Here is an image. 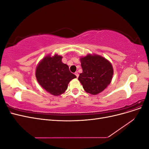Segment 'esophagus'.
<instances>
[{"label":"esophagus","mask_w":149,"mask_h":149,"mask_svg":"<svg viewBox=\"0 0 149 149\" xmlns=\"http://www.w3.org/2000/svg\"><path fill=\"white\" fill-rule=\"evenodd\" d=\"M74 74L76 75V78H78V76H79V74L78 73V72H76V73H74Z\"/></svg>","instance_id":"34e87169"}]
</instances>
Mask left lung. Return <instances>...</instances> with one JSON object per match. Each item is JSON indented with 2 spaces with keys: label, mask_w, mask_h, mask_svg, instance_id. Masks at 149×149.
I'll list each match as a JSON object with an SVG mask.
<instances>
[{
  "label": "left lung",
  "mask_w": 149,
  "mask_h": 149,
  "mask_svg": "<svg viewBox=\"0 0 149 149\" xmlns=\"http://www.w3.org/2000/svg\"><path fill=\"white\" fill-rule=\"evenodd\" d=\"M83 73L78 79L86 92L95 95L102 92L111 81L113 68L111 63L100 55H88L80 58Z\"/></svg>",
  "instance_id": "1"
}]
</instances>
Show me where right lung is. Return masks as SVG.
Segmentation results:
<instances>
[{"label":"right lung","instance_id":"1","mask_svg":"<svg viewBox=\"0 0 149 149\" xmlns=\"http://www.w3.org/2000/svg\"><path fill=\"white\" fill-rule=\"evenodd\" d=\"M62 56L55 55L45 57L36 69L38 83L47 91L54 96L65 93L68 84L76 76L71 73L67 65L63 63Z\"/></svg>","mask_w":149,"mask_h":149}]
</instances>
